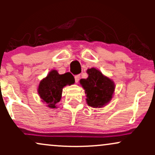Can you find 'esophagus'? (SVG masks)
Segmentation results:
<instances>
[{
    "label": "esophagus",
    "mask_w": 155,
    "mask_h": 155,
    "mask_svg": "<svg viewBox=\"0 0 155 155\" xmlns=\"http://www.w3.org/2000/svg\"><path fill=\"white\" fill-rule=\"evenodd\" d=\"M79 79H80V75H76V76H75V81H76V83L79 82Z\"/></svg>",
    "instance_id": "1"
}]
</instances>
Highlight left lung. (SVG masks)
<instances>
[{"label": "left lung", "instance_id": "obj_1", "mask_svg": "<svg viewBox=\"0 0 155 155\" xmlns=\"http://www.w3.org/2000/svg\"><path fill=\"white\" fill-rule=\"evenodd\" d=\"M87 73L88 77L80 80L87 94V103L93 108L104 107L113 97L114 83L95 68L87 69Z\"/></svg>", "mask_w": 155, "mask_h": 155}]
</instances>
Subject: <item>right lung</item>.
<instances>
[{
	"label": "right lung",
	"instance_id": "1",
	"mask_svg": "<svg viewBox=\"0 0 155 155\" xmlns=\"http://www.w3.org/2000/svg\"><path fill=\"white\" fill-rule=\"evenodd\" d=\"M75 82L74 76L65 73L59 74L56 70H52L40 81L38 93L42 102L51 108H57V104L62 97L63 88L66 85H71Z\"/></svg>",
	"mask_w": 155,
	"mask_h": 155
}]
</instances>
